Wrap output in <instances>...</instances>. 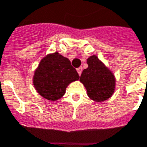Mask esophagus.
Masks as SVG:
<instances>
[{"label":"esophagus","instance_id":"34e87169","mask_svg":"<svg viewBox=\"0 0 147 147\" xmlns=\"http://www.w3.org/2000/svg\"><path fill=\"white\" fill-rule=\"evenodd\" d=\"M82 71H83V68L82 67H79V68H77V72H78V74L80 76L81 73H82Z\"/></svg>","mask_w":147,"mask_h":147}]
</instances>
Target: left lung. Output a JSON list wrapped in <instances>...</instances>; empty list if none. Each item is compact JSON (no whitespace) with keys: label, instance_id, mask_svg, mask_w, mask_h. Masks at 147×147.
Here are the masks:
<instances>
[{"label":"left lung","instance_id":"obj_1","mask_svg":"<svg viewBox=\"0 0 147 147\" xmlns=\"http://www.w3.org/2000/svg\"><path fill=\"white\" fill-rule=\"evenodd\" d=\"M87 63L88 67L83 71L80 80L87 89L88 95L96 102L109 98L115 91L114 75L96 56H90Z\"/></svg>","mask_w":147,"mask_h":147}]
</instances>
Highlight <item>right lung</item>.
<instances>
[{
    "instance_id": "obj_1",
    "label": "right lung",
    "mask_w": 147,
    "mask_h": 147,
    "mask_svg": "<svg viewBox=\"0 0 147 147\" xmlns=\"http://www.w3.org/2000/svg\"><path fill=\"white\" fill-rule=\"evenodd\" d=\"M79 79L70 60L55 52L42 59L35 71L33 84L41 96L56 101L65 94L68 84Z\"/></svg>"
}]
</instances>
